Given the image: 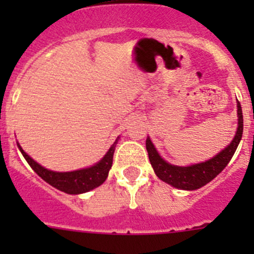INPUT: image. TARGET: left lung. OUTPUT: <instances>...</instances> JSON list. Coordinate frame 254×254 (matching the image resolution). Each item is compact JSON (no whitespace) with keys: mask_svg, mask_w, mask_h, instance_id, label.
Here are the masks:
<instances>
[{"mask_svg":"<svg viewBox=\"0 0 254 254\" xmlns=\"http://www.w3.org/2000/svg\"><path fill=\"white\" fill-rule=\"evenodd\" d=\"M238 129L234 138L224 150L215 155L210 160L203 161V163L193 164L190 167H177L172 164L167 163L161 158L159 152L156 151L155 146L152 145L151 140L146 138V150L149 152V159L154 168L155 174L159 177L163 182L173 187L179 188V190H194L203 187L211 182L217 174L223 172L233 158L238 145L242 140L243 134V113H242L241 103L238 102Z\"/></svg>","mask_w":254,"mask_h":254,"instance_id":"8db88e82","label":"left lung"}]
</instances>
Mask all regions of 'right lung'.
Returning a JSON list of instances; mask_svg holds the SVG:
<instances>
[{
    "label": "right lung",
    "instance_id": "obj_1",
    "mask_svg": "<svg viewBox=\"0 0 254 254\" xmlns=\"http://www.w3.org/2000/svg\"><path fill=\"white\" fill-rule=\"evenodd\" d=\"M117 141L112 145V147L108 150L107 154L104 155V158L96 163L95 165L90 168H85V169L80 170H73V172H53V170H48L44 167H42L40 164H38L37 161L33 160V159L26 154L24 150L21 149L19 143L20 151H21L22 156L25 158V160L28 161V164L33 168L35 173L42 179L49 183L52 187L57 188V190H62L64 193L68 194H80L85 193V192H89V190H94V188L99 187L100 185H103L108 177V173L111 170L112 164H113V154L114 150H116Z\"/></svg>",
    "mask_w": 254,
    "mask_h": 254
}]
</instances>
